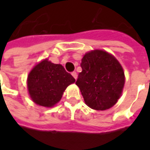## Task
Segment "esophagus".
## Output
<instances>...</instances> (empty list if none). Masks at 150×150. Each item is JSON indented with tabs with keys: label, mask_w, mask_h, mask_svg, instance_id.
Here are the masks:
<instances>
[{
	"label": "esophagus",
	"mask_w": 150,
	"mask_h": 150,
	"mask_svg": "<svg viewBox=\"0 0 150 150\" xmlns=\"http://www.w3.org/2000/svg\"><path fill=\"white\" fill-rule=\"evenodd\" d=\"M72 76L73 77V78H75V79H77V78H78V74H77V72H72Z\"/></svg>",
	"instance_id": "1"
}]
</instances>
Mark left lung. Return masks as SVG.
I'll return each instance as SVG.
<instances>
[{"label":"left lung","mask_w":150,"mask_h":150,"mask_svg":"<svg viewBox=\"0 0 150 150\" xmlns=\"http://www.w3.org/2000/svg\"><path fill=\"white\" fill-rule=\"evenodd\" d=\"M76 84L85 103L95 110L112 108L120 98L125 78L121 64L103 50H93L84 55Z\"/></svg>","instance_id":"obj_1"}]
</instances>
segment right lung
I'll use <instances>...</instances> for the list:
<instances>
[{
    "instance_id": "obj_1",
    "label": "right lung",
    "mask_w": 150,
    "mask_h": 150,
    "mask_svg": "<svg viewBox=\"0 0 150 150\" xmlns=\"http://www.w3.org/2000/svg\"><path fill=\"white\" fill-rule=\"evenodd\" d=\"M73 83L74 78L63 67L47 59L37 64L27 77V88L32 101L49 108L61 100L67 87Z\"/></svg>"
}]
</instances>
